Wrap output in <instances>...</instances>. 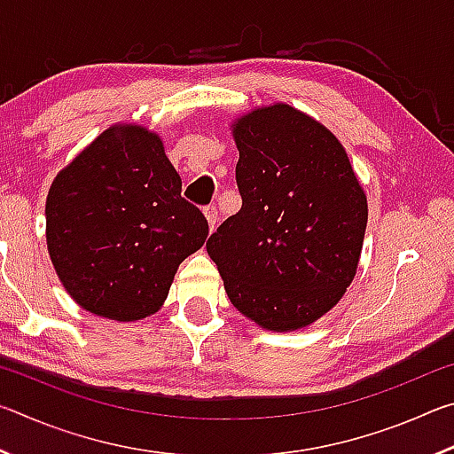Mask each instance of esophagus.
Segmentation results:
<instances>
[{
    "label": "esophagus",
    "instance_id": "esophagus-1",
    "mask_svg": "<svg viewBox=\"0 0 454 454\" xmlns=\"http://www.w3.org/2000/svg\"><path fill=\"white\" fill-rule=\"evenodd\" d=\"M204 216H206V220H208L210 230H214V226H216V222H218V210H216V206H206V208H204Z\"/></svg>",
    "mask_w": 454,
    "mask_h": 454
}]
</instances>
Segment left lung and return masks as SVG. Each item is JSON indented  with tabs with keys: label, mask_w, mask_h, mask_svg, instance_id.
Masks as SVG:
<instances>
[{
	"label": "left lung",
	"mask_w": 454,
	"mask_h": 454,
	"mask_svg": "<svg viewBox=\"0 0 454 454\" xmlns=\"http://www.w3.org/2000/svg\"><path fill=\"white\" fill-rule=\"evenodd\" d=\"M242 208L206 250L246 318L292 333L334 309L355 280L366 194L326 126L288 104L232 121Z\"/></svg>",
	"instance_id": "1"
}]
</instances>
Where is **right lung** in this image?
Here are the masks:
<instances>
[{
    "label": "right lung",
    "mask_w": 454,
    "mask_h": 454,
    "mask_svg": "<svg viewBox=\"0 0 454 454\" xmlns=\"http://www.w3.org/2000/svg\"><path fill=\"white\" fill-rule=\"evenodd\" d=\"M156 132L114 124L51 182L45 240L83 310L134 322L158 312L178 266L206 242L208 222L182 198Z\"/></svg>",
    "instance_id": "add662e5"
}]
</instances>
